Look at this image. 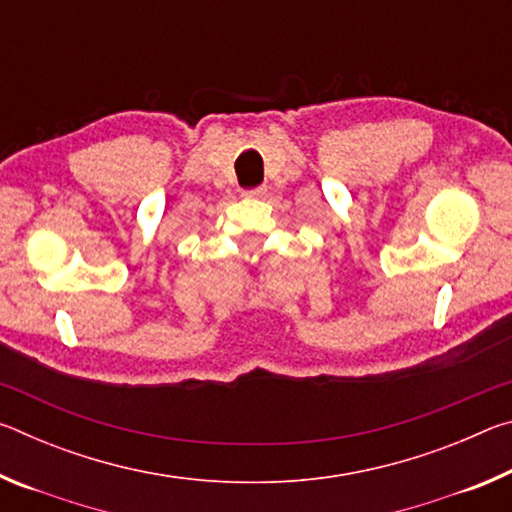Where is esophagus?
<instances>
[{
    "mask_svg": "<svg viewBox=\"0 0 512 512\" xmlns=\"http://www.w3.org/2000/svg\"><path fill=\"white\" fill-rule=\"evenodd\" d=\"M244 196H248V198H262V196H266V185H259V187H253V189H246Z\"/></svg>",
    "mask_w": 512,
    "mask_h": 512,
    "instance_id": "obj_1",
    "label": "esophagus"
}]
</instances>
